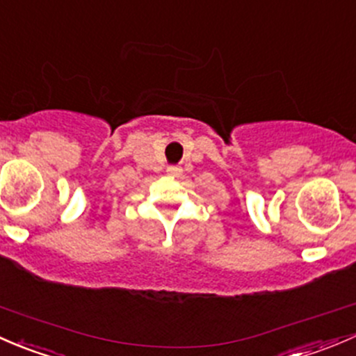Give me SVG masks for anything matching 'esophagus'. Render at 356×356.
<instances>
[{
    "label": "esophagus",
    "instance_id": "34e87169",
    "mask_svg": "<svg viewBox=\"0 0 356 356\" xmlns=\"http://www.w3.org/2000/svg\"><path fill=\"white\" fill-rule=\"evenodd\" d=\"M166 173L170 175V177H173V178H178V177H181V168H178V166H170L166 170Z\"/></svg>",
    "mask_w": 356,
    "mask_h": 356
}]
</instances>
